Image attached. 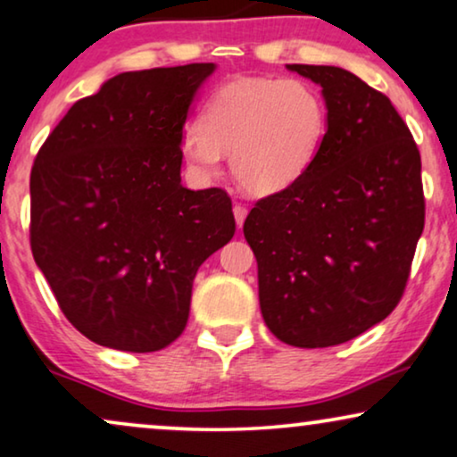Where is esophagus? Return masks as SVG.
<instances>
[{
  "mask_svg": "<svg viewBox=\"0 0 457 457\" xmlns=\"http://www.w3.org/2000/svg\"><path fill=\"white\" fill-rule=\"evenodd\" d=\"M248 215V209L245 204L236 203L234 204V217H236V223H238V228H242V223H245V219Z\"/></svg>",
  "mask_w": 457,
  "mask_h": 457,
  "instance_id": "34e87169",
  "label": "esophagus"
}]
</instances>
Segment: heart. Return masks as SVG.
Listing matches in <instances>:
<instances>
[{"label":"heart","mask_w":457,"mask_h":457,"mask_svg":"<svg viewBox=\"0 0 457 457\" xmlns=\"http://www.w3.org/2000/svg\"><path fill=\"white\" fill-rule=\"evenodd\" d=\"M326 125L324 100L309 83L242 77L212 91L198 123L181 129L178 145L196 178H215L229 152V169L242 190L271 196L312 167Z\"/></svg>","instance_id":"obj_1"}]
</instances>
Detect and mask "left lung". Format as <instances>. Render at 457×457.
<instances>
[{
    "label": "left lung",
    "mask_w": 457,
    "mask_h": 457,
    "mask_svg": "<svg viewBox=\"0 0 457 457\" xmlns=\"http://www.w3.org/2000/svg\"><path fill=\"white\" fill-rule=\"evenodd\" d=\"M321 87L328 129L299 181L245 221L261 313L301 349L346 343L397 307L424 229L422 162L391 100L338 66L288 64Z\"/></svg>",
    "instance_id": "obj_1"
}]
</instances>
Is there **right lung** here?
<instances>
[{"mask_svg": "<svg viewBox=\"0 0 457 457\" xmlns=\"http://www.w3.org/2000/svg\"><path fill=\"white\" fill-rule=\"evenodd\" d=\"M212 71L120 72L75 102L35 158L30 251L66 320L96 345H171L198 267L236 232L228 192L181 186L179 136Z\"/></svg>", "mask_w": 457, "mask_h": 457, "instance_id": "1", "label": "right lung"}]
</instances>
